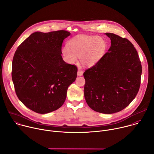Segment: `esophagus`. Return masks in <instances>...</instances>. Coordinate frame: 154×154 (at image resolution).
I'll list each match as a JSON object with an SVG mask.
<instances>
[{
	"instance_id": "esophagus-1",
	"label": "esophagus",
	"mask_w": 154,
	"mask_h": 154,
	"mask_svg": "<svg viewBox=\"0 0 154 154\" xmlns=\"http://www.w3.org/2000/svg\"><path fill=\"white\" fill-rule=\"evenodd\" d=\"M83 74V71L82 70H80V69H79L78 70V72H77V75L78 76H82Z\"/></svg>"
}]
</instances>
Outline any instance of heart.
<instances>
[{
  "label": "heart",
  "mask_w": 154,
  "mask_h": 154,
  "mask_svg": "<svg viewBox=\"0 0 154 154\" xmlns=\"http://www.w3.org/2000/svg\"><path fill=\"white\" fill-rule=\"evenodd\" d=\"M106 48V42L101 37L80 35L72 38L68 42V46L63 49L62 52L70 63L76 62L79 57L82 64L91 66L99 60Z\"/></svg>",
  "instance_id": "b5f03b06"
}]
</instances>
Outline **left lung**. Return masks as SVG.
I'll return each mask as SVG.
<instances>
[{
	"mask_svg": "<svg viewBox=\"0 0 154 154\" xmlns=\"http://www.w3.org/2000/svg\"><path fill=\"white\" fill-rule=\"evenodd\" d=\"M111 40L108 52L83 73L84 96L93 110L104 114L119 112L136 97L142 67L137 50L126 38L105 33Z\"/></svg>",
	"mask_w": 154,
	"mask_h": 154,
	"instance_id": "8db88e82",
	"label": "left lung"
}]
</instances>
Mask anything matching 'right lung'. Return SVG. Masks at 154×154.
I'll list each match as a JSON object with an SVG mask.
<instances>
[{
    "instance_id": "add662e5",
    "label": "right lung",
    "mask_w": 154,
    "mask_h": 154,
    "mask_svg": "<svg viewBox=\"0 0 154 154\" xmlns=\"http://www.w3.org/2000/svg\"><path fill=\"white\" fill-rule=\"evenodd\" d=\"M66 30L30 35L16 51L12 80L20 101L31 110L46 114L60 108L68 86L77 78V68L62 58Z\"/></svg>"
}]
</instances>
